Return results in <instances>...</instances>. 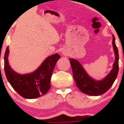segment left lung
<instances>
[{"mask_svg":"<svg viewBox=\"0 0 124 124\" xmlns=\"http://www.w3.org/2000/svg\"><path fill=\"white\" fill-rule=\"evenodd\" d=\"M112 44L115 54V61L109 73L101 80H96L90 76L77 59H69L74 80L77 87L83 93L89 96H100L107 92L116 80L119 70V55L114 35H112Z\"/></svg>","mask_w":124,"mask_h":124,"instance_id":"left-lung-1","label":"left lung"}]
</instances>
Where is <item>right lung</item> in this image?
<instances>
[{
    "label": "right lung",
    "mask_w": 124,
    "mask_h": 124,
    "mask_svg": "<svg viewBox=\"0 0 124 124\" xmlns=\"http://www.w3.org/2000/svg\"><path fill=\"white\" fill-rule=\"evenodd\" d=\"M6 50L4 62L5 72L8 82L21 97L33 99L44 96L51 87V78L57 61L59 54H55L45 58L36 70L25 74L18 73L11 68L8 57L9 49Z\"/></svg>",
    "instance_id": "right-lung-1"
}]
</instances>
